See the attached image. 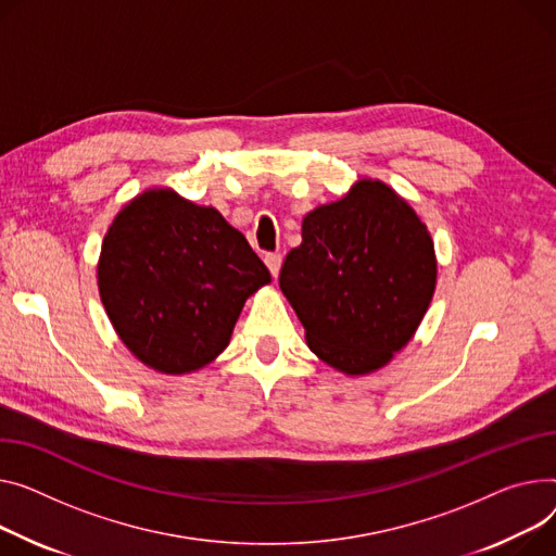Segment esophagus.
<instances>
[{"label": "esophagus", "instance_id": "obj_1", "mask_svg": "<svg viewBox=\"0 0 556 556\" xmlns=\"http://www.w3.org/2000/svg\"><path fill=\"white\" fill-rule=\"evenodd\" d=\"M266 266H268V270L273 273V277H277L279 275V270H281V254H277V252H270V254H266Z\"/></svg>", "mask_w": 556, "mask_h": 556}]
</instances>
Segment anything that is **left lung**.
<instances>
[{"mask_svg":"<svg viewBox=\"0 0 556 556\" xmlns=\"http://www.w3.org/2000/svg\"><path fill=\"white\" fill-rule=\"evenodd\" d=\"M435 252L414 207L362 178L304 216L279 288L308 349L346 376L374 374L409 344L435 290Z\"/></svg>","mask_w":556,"mask_h":556,"instance_id":"left-lung-1","label":"left lung"}]
</instances>
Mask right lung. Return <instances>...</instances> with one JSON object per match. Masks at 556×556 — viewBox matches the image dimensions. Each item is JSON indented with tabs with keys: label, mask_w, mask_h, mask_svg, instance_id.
<instances>
[{
	"label": "right lung",
	"mask_w": 556,
	"mask_h": 556,
	"mask_svg": "<svg viewBox=\"0 0 556 556\" xmlns=\"http://www.w3.org/2000/svg\"><path fill=\"white\" fill-rule=\"evenodd\" d=\"M270 273L214 207L147 190L109 226L98 262L102 306L123 344L167 376L192 374L230 344Z\"/></svg>",
	"instance_id": "obj_1"
}]
</instances>
